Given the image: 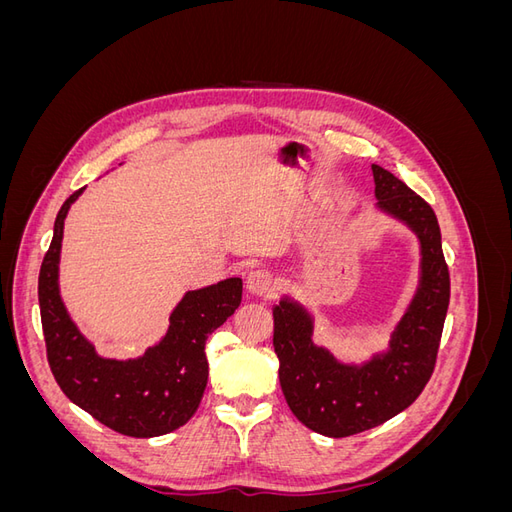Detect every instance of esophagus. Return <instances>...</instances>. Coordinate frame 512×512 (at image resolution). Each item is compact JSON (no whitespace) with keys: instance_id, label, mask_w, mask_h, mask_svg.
Instances as JSON below:
<instances>
[{"instance_id":"obj_1","label":"esophagus","mask_w":512,"mask_h":512,"mask_svg":"<svg viewBox=\"0 0 512 512\" xmlns=\"http://www.w3.org/2000/svg\"><path fill=\"white\" fill-rule=\"evenodd\" d=\"M247 290H250L252 294H256V297H271V294L275 292V280L273 275L265 269H256L252 271L250 275H247Z\"/></svg>"}]
</instances>
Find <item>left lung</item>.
<instances>
[{"label": "left lung", "mask_w": 512, "mask_h": 512, "mask_svg": "<svg viewBox=\"0 0 512 512\" xmlns=\"http://www.w3.org/2000/svg\"><path fill=\"white\" fill-rule=\"evenodd\" d=\"M378 207L421 239V286L397 324L389 352L354 367L312 342V318L290 299L273 307V348L286 404L299 421L329 438H346L389 421L423 393L436 367L451 277L438 218L429 203L389 170L371 164Z\"/></svg>", "instance_id": "obj_1"}]
</instances>
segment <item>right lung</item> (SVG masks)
I'll return each mask as SVG.
<instances>
[{"mask_svg": "<svg viewBox=\"0 0 512 512\" xmlns=\"http://www.w3.org/2000/svg\"><path fill=\"white\" fill-rule=\"evenodd\" d=\"M61 205L49 252L38 277V301L46 359L66 397L91 416L130 438H156L185 425L203 399L209 363L207 337L235 314L241 303L239 277L185 294L170 314L158 346L132 361L102 359L74 327L59 297L57 265L64 220L79 194Z\"/></svg>", "mask_w": 512, "mask_h": 512, "instance_id": "right-lung-1", "label": "right lung"}]
</instances>
